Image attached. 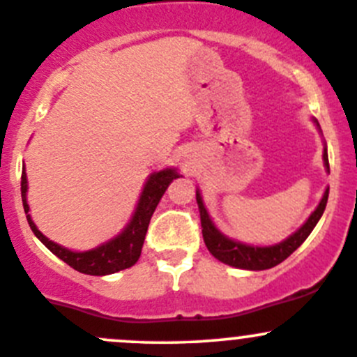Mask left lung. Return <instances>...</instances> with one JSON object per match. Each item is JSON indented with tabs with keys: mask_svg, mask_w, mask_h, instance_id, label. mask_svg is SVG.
I'll return each instance as SVG.
<instances>
[{
	"mask_svg": "<svg viewBox=\"0 0 357 357\" xmlns=\"http://www.w3.org/2000/svg\"><path fill=\"white\" fill-rule=\"evenodd\" d=\"M314 125L317 126V130L321 132L319 123L317 119H312ZM323 163L326 172L330 174V165H328V151L326 144H324L323 149ZM328 192H330V187H326L323 197H321L319 204L316 206V210L310 213V217L303 222V225L291 236H288L287 239H283L281 243L271 246H253L246 245V243L236 241V239L229 238L224 232H220L217 229V225L213 224L211 217L208 215L206 208L203 204V197H201L199 189L196 190V201L197 208H199L201 215V227H203V239L204 245H206L208 252L215 257L220 262L227 264V266L238 267V269H246V271H266L271 267L278 266L283 260H287L295 250L302 245L307 239V236L312 232V229L316 227V224L319 222L321 215H323L324 208L328 203Z\"/></svg>",
	"mask_w": 357,
	"mask_h": 357,
	"instance_id": "obj_1",
	"label": "left lung"
}]
</instances>
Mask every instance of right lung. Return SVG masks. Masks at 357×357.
Here are the masks:
<instances>
[{
  "mask_svg": "<svg viewBox=\"0 0 357 357\" xmlns=\"http://www.w3.org/2000/svg\"><path fill=\"white\" fill-rule=\"evenodd\" d=\"M180 174L177 168H165V170L154 172L147 177L144 189L140 192L139 203H137L135 211H133L132 218L126 224V227L114 236L109 241L102 243V245L95 246V248L86 250V252H73L69 248L57 245L52 239H48L36 224L33 222L29 213V204H27V175L26 167L22 170V182H20V190H22V204L24 211H26L27 222L29 227L33 229L34 236L50 250L54 255H57L60 260L76 269L77 273L90 274V276H107V274H114L118 271L128 269V267L135 266L139 260L140 252H142L144 239H146L147 227H149L151 217H153L154 210H156L158 203L163 197L165 190L168 189L175 178H178Z\"/></svg>",
  "mask_w": 357,
  "mask_h": 357,
  "instance_id": "1",
  "label": "right lung"
}]
</instances>
